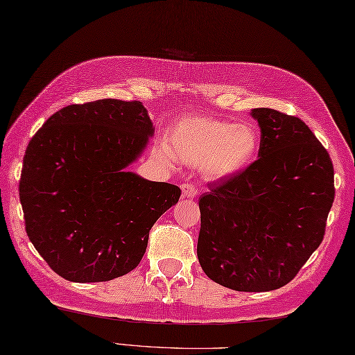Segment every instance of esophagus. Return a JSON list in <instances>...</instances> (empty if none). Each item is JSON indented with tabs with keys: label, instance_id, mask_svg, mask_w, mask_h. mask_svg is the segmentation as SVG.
<instances>
[{
	"label": "esophagus",
	"instance_id": "obj_1",
	"mask_svg": "<svg viewBox=\"0 0 355 355\" xmlns=\"http://www.w3.org/2000/svg\"><path fill=\"white\" fill-rule=\"evenodd\" d=\"M182 192H183L184 198H193V197H197V195H198L197 186H193L191 183H183L182 184Z\"/></svg>",
	"mask_w": 355,
	"mask_h": 355
}]
</instances>
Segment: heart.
Segmentation results:
<instances>
[{"label": "heart", "instance_id": "heart-1", "mask_svg": "<svg viewBox=\"0 0 355 355\" xmlns=\"http://www.w3.org/2000/svg\"><path fill=\"white\" fill-rule=\"evenodd\" d=\"M259 131L250 123L215 117H184L171 128L160 155L187 164H201L212 178L230 177L250 164L259 149Z\"/></svg>", "mask_w": 355, "mask_h": 355}]
</instances>
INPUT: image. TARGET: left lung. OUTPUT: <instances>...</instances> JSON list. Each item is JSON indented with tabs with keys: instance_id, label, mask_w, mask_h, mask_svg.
I'll list each match as a JSON object with an SVG mask.
<instances>
[{
	"instance_id": "1",
	"label": "left lung",
	"mask_w": 355,
	"mask_h": 355,
	"mask_svg": "<svg viewBox=\"0 0 355 355\" xmlns=\"http://www.w3.org/2000/svg\"><path fill=\"white\" fill-rule=\"evenodd\" d=\"M258 160L209 184L200 197L197 254L202 271L236 291L293 281L325 235L334 201L328 150L299 117L254 108Z\"/></svg>"
}]
</instances>
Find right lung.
Returning <instances> with one entry per match:
<instances>
[{"mask_svg":"<svg viewBox=\"0 0 355 355\" xmlns=\"http://www.w3.org/2000/svg\"><path fill=\"white\" fill-rule=\"evenodd\" d=\"M153 132L141 102L102 99L59 110L28 141L19 180L26 232L67 281L130 273L150 227L178 201V186L123 171Z\"/></svg>","mask_w":355,"mask_h":355,"instance_id":"1","label":"right lung"}]
</instances>
